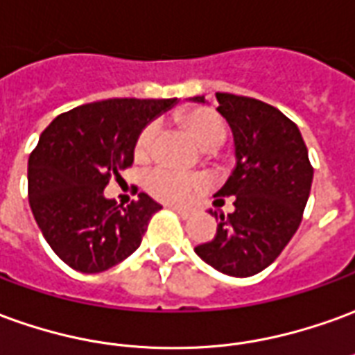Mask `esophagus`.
Wrapping results in <instances>:
<instances>
[{
	"label": "esophagus",
	"instance_id": "34e87169",
	"mask_svg": "<svg viewBox=\"0 0 355 355\" xmlns=\"http://www.w3.org/2000/svg\"><path fill=\"white\" fill-rule=\"evenodd\" d=\"M171 209H173V211H177L178 215H180V217H184V219H188V217L194 213L190 207H182V205H171Z\"/></svg>",
	"mask_w": 355,
	"mask_h": 355
}]
</instances>
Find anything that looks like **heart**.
<instances>
[{
    "label": "heart",
    "instance_id": "obj_1",
    "mask_svg": "<svg viewBox=\"0 0 355 355\" xmlns=\"http://www.w3.org/2000/svg\"><path fill=\"white\" fill-rule=\"evenodd\" d=\"M186 125L205 150H215L227 138V123L209 109H196L186 115ZM157 136V125L150 123L136 140L135 153L138 159H146L152 153L153 140ZM203 186V178L190 171L169 165H157L146 175V188L152 196L163 202H186Z\"/></svg>",
    "mask_w": 355,
    "mask_h": 355
}]
</instances>
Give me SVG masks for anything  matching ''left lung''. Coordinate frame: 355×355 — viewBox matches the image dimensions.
<instances>
[{
    "label": "left lung",
    "mask_w": 355,
    "mask_h": 355,
    "mask_svg": "<svg viewBox=\"0 0 355 355\" xmlns=\"http://www.w3.org/2000/svg\"><path fill=\"white\" fill-rule=\"evenodd\" d=\"M215 96L217 111L232 130L236 157L215 198H234V211H209L219 219L217 234L194 252L225 275L252 277L269 267L298 230L313 167L298 126L279 109L246 96ZM192 101L205 103V98Z\"/></svg>",
    "instance_id": "1"
}]
</instances>
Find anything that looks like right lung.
Wrapping results in <instances>:
<instances>
[{"label":"right lung","instance_id":"add662e5","mask_svg":"<svg viewBox=\"0 0 355 355\" xmlns=\"http://www.w3.org/2000/svg\"><path fill=\"white\" fill-rule=\"evenodd\" d=\"M177 103L115 98L86 103L55 117L28 159V202L44 238L69 267L101 272L140 246L161 205L140 192L119 205L103 196L109 178L135 161L146 125Z\"/></svg>","mask_w":355,"mask_h":355}]
</instances>
